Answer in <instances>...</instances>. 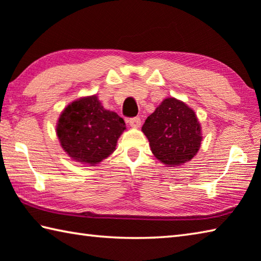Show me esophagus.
I'll return each mask as SVG.
<instances>
[{
  "label": "esophagus",
  "instance_id": "obj_1",
  "mask_svg": "<svg viewBox=\"0 0 261 261\" xmlns=\"http://www.w3.org/2000/svg\"><path fill=\"white\" fill-rule=\"evenodd\" d=\"M127 122H129V124H130L131 126H134V127H138V126L140 125L141 120H140V117L136 116V117H131V118H129V120H127Z\"/></svg>",
  "mask_w": 261,
  "mask_h": 261
}]
</instances>
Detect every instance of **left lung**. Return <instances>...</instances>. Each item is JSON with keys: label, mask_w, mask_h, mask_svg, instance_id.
<instances>
[{"label": "left lung", "mask_w": 261, "mask_h": 261, "mask_svg": "<svg viewBox=\"0 0 261 261\" xmlns=\"http://www.w3.org/2000/svg\"><path fill=\"white\" fill-rule=\"evenodd\" d=\"M141 130L151 153L170 167L186 163L200 149L202 136L195 113L176 98L164 99Z\"/></svg>", "instance_id": "1"}]
</instances>
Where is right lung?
I'll list each match as a JSON object with an SVG mask.
<instances>
[{"label":"right lung","instance_id":"1","mask_svg":"<svg viewBox=\"0 0 261 261\" xmlns=\"http://www.w3.org/2000/svg\"><path fill=\"white\" fill-rule=\"evenodd\" d=\"M125 130L123 118L106 111L97 96L81 98L65 108L57 124L60 145L70 158L97 164L115 150Z\"/></svg>","mask_w":261,"mask_h":261}]
</instances>
